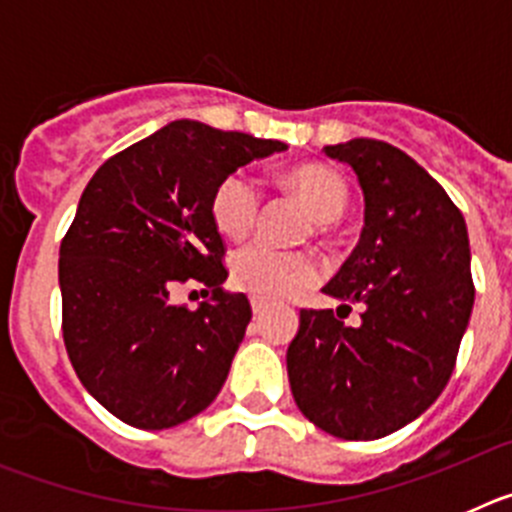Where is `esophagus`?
Masks as SVG:
<instances>
[{"mask_svg": "<svg viewBox=\"0 0 512 512\" xmlns=\"http://www.w3.org/2000/svg\"><path fill=\"white\" fill-rule=\"evenodd\" d=\"M264 307H266L264 300H259V297H253V300H251L253 315H261V312H264Z\"/></svg>", "mask_w": 512, "mask_h": 512, "instance_id": "esophagus-1", "label": "esophagus"}]
</instances>
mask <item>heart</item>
I'll return each instance as SVG.
<instances>
[{
    "mask_svg": "<svg viewBox=\"0 0 512 512\" xmlns=\"http://www.w3.org/2000/svg\"><path fill=\"white\" fill-rule=\"evenodd\" d=\"M284 184L325 223L346 210L348 187L343 176L323 164H300L284 171ZM261 210V189L251 174L233 171L217 184L210 200L212 220L228 238H243ZM320 277L318 261L305 251H282L266 243H248L230 256V279L241 292L259 300H287L312 287Z\"/></svg>",
    "mask_w": 512,
    "mask_h": 512,
    "instance_id": "1",
    "label": "heart"
}]
</instances>
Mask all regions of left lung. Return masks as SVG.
Instances as JSON below:
<instances>
[{
	"label": "left lung",
	"mask_w": 512,
	"mask_h": 512,
	"mask_svg": "<svg viewBox=\"0 0 512 512\" xmlns=\"http://www.w3.org/2000/svg\"><path fill=\"white\" fill-rule=\"evenodd\" d=\"M323 151L364 192L359 243L323 292L364 312L351 328L333 310H300L289 387L320 431L374 441L423 415L454 372L474 305L467 223L400 148L354 138Z\"/></svg>",
	"instance_id": "1"
}]
</instances>
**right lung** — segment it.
I'll list each match as a JSON object with an SVG mask.
<instances>
[{
  "mask_svg": "<svg viewBox=\"0 0 512 512\" xmlns=\"http://www.w3.org/2000/svg\"><path fill=\"white\" fill-rule=\"evenodd\" d=\"M284 148L176 120L89 179L58 259L63 343L89 395L122 423L174 428L228 379L251 305L223 289L225 243L210 200L238 166ZM189 278L206 284L197 311L170 302Z\"/></svg>",
  "mask_w": 512,
  "mask_h": 512,
  "instance_id": "right-lung-1",
  "label": "right lung"
}]
</instances>
